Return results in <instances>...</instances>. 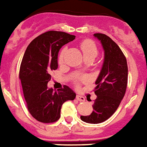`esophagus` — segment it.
<instances>
[{
    "label": "esophagus",
    "mask_w": 147,
    "mask_h": 147,
    "mask_svg": "<svg viewBox=\"0 0 147 147\" xmlns=\"http://www.w3.org/2000/svg\"><path fill=\"white\" fill-rule=\"evenodd\" d=\"M76 99H77L78 101L84 102L85 100V97H84V96H80V95H77V96H76Z\"/></svg>",
    "instance_id": "obj_1"
}]
</instances>
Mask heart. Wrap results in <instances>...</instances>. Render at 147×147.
<instances>
[{
    "label": "heart",
    "instance_id": "b5f03b06",
    "mask_svg": "<svg viewBox=\"0 0 147 147\" xmlns=\"http://www.w3.org/2000/svg\"><path fill=\"white\" fill-rule=\"evenodd\" d=\"M81 49L83 53V56L84 59H91L92 60H94L96 55H97V48L96 45L92 42L91 40H85L81 43ZM65 53V50H63L61 54L59 55V62H61L63 59V55Z\"/></svg>",
    "mask_w": 147,
    "mask_h": 147
}]
</instances>
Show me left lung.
Segmentation results:
<instances>
[{
    "instance_id": "1",
    "label": "left lung",
    "mask_w": 147,
    "mask_h": 147,
    "mask_svg": "<svg viewBox=\"0 0 147 147\" xmlns=\"http://www.w3.org/2000/svg\"><path fill=\"white\" fill-rule=\"evenodd\" d=\"M94 37L100 42L105 51L102 68L96 80L93 111L88 115H81L82 121L100 123L110 118L123 98L127 85V64L125 56L112 38L96 33Z\"/></svg>"
}]
</instances>
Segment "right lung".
<instances>
[{"label": "right lung", "instance_id": "1", "mask_svg": "<svg viewBox=\"0 0 147 147\" xmlns=\"http://www.w3.org/2000/svg\"><path fill=\"white\" fill-rule=\"evenodd\" d=\"M75 35L50 31L30 42L20 69L24 96L29 112L42 123H54L61 116V108L67 100H74L76 93L65 85L54 92L47 87L51 72L58 69V55L62 46L71 42Z\"/></svg>", "mask_w": 147, "mask_h": 147}]
</instances>
